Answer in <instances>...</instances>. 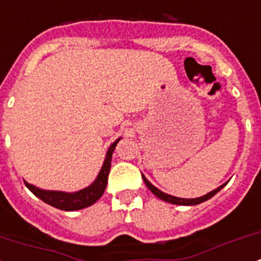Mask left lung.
<instances>
[{
	"label": "left lung",
	"mask_w": 261,
	"mask_h": 261,
	"mask_svg": "<svg viewBox=\"0 0 261 261\" xmlns=\"http://www.w3.org/2000/svg\"><path fill=\"white\" fill-rule=\"evenodd\" d=\"M143 180L144 182H145V185L148 187V189H149L150 192L153 193L154 196H157L159 199L161 200H164V201H167V203H171V204H176V205H196V204H200V203H203V201H206V200H210L212 196L216 195L219 191H220L223 187H225V184L220 185L219 188H216L215 191H212V192L210 193H206V195L201 196V197H197V199H180V197H174V196H171V195H167V193L164 192H161L160 189H157L156 187H153V185L150 184L148 180L145 178V176L143 174Z\"/></svg>",
	"instance_id": "left-lung-1"
}]
</instances>
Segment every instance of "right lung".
Listing matches in <instances>:
<instances>
[{
  "label": "right lung",
  "instance_id": "right-lung-1",
  "mask_svg": "<svg viewBox=\"0 0 261 261\" xmlns=\"http://www.w3.org/2000/svg\"><path fill=\"white\" fill-rule=\"evenodd\" d=\"M118 141H120V139L116 140L115 143L109 146L107 157H105L104 165L101 168L100 173H98V176H97L93 184L89 185L88 188L83 189V191H79V192L74 193H65L58 192V191H44V189L37 188L34 185L28 184L27 181H25V185L29 188L30 192L37 196L38 199H41L42 201L49 204V205L58 208V210L77 211L87 208V206L96 203L97 200L102 196L105 188H107L108 174H109V171H111L112 153H113V150H115Z\"/></svg>",
  "mask_w": 261,
  "mask_h": 261
}]
</instances>
